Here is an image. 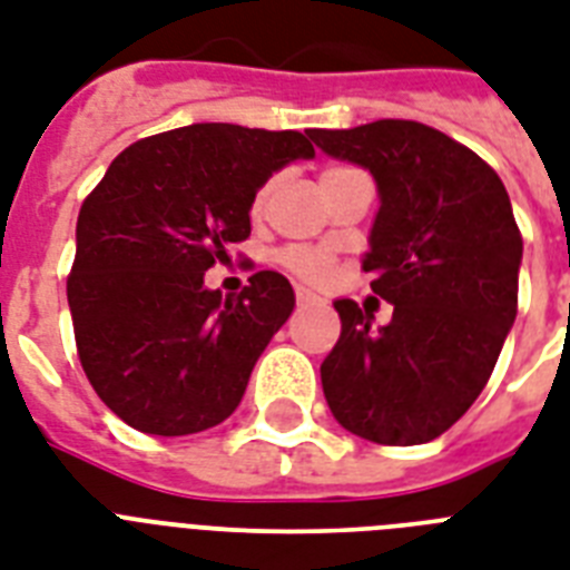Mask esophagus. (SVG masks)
Segmentation results:
<instances>
[{"mask_svg":"<svg viewBox=\"0 0 570 570\" xmlns=\"http://www.w3.org/2000/svg\"><path fill=\"white\" fill-rule=\"evenodd\" d=\"M295 302H298V304H316V302H320V295L311 293V289H304V286H295Z\"/></svg>","mask_w":570,"mask_h":570,"instance_id":"1","label":"esophagus"}]
</instances>
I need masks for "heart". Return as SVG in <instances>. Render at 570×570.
<instances>
[{"instance_id": "obj_1", "label": "heart", "mask_w": 570, "mask_h": 570, "mask_svg": "<svg viewBox=\"0 0 570 570\" xmlns=\"http://www.w3.org/2000/svg\"><path fill=\"white\" fill-rule=\"evenodd\" d=\"M340 171H346V168H343V165L325 168L320 183L328 180V177H334V174ZM266 197H268V186H263V189L257 191V197H254L250 209L259 213L263 204H266ZM277 263H281L289 275L304 281V284H325V281H331V275H334V257H331L328 250L311 248V245H286V248L277 250Z\"/></svg>"}]
</instances>
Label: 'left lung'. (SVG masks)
I'll list each match as a JSON object with an SVG mask.
<instances>
[{"label":"left lung","mask_w":570,"mask_h":570,"mask_svg":"<svg viewBox=\"0 0 570 570\" xmlns=\"http://www.w3.org/2000/svg\"><path fill=\"white\" fill-rule=\"evenodd\" d=\"M311 138L379 183L361 268L393 304L373 331L355 302H334L340 340L320 370L331 414L384 446L434 441L476 402L518 316L523 239L509 191L470 147L416 120Z\"/></svg>","instance_id":"1"}]
</instances>
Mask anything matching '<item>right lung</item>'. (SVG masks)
<instances>
[{"mask_svg": "<svg viewBox=\"0 0 570 570\" xmlns=\"http://www.w3.org/2000/svg\"><path fill=\"white\" fill-rule=\"evenodd\" d=\"M313 156L295 129L191 124L129 145L85 197L67 304L79 364L124 423L177 438L236 411L295 295L266 268L222 298L204 272L250 236L259 186Z\"/></svg>", "mask_w": 570, "mask_h": 570, "instance_id": "add662e5", "label": "right lung"}]
</instances>
